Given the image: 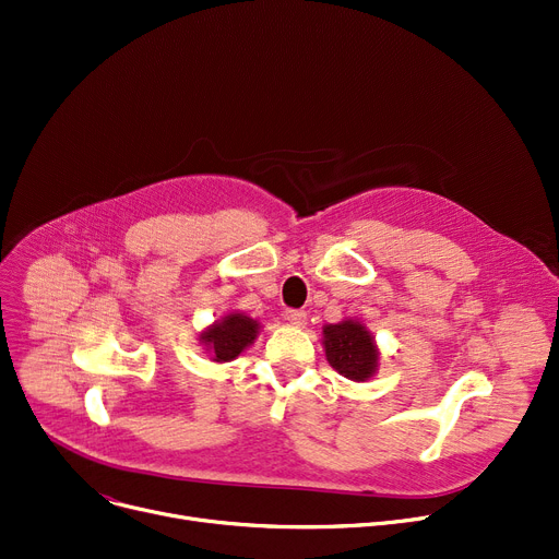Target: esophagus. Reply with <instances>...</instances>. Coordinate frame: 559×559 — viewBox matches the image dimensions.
<instances>
[{
    "label": "esophagus",
    "instance_id": "esophagus-1",
    "mask_svg": "<svg viewBox=\"0 0 559 559\" xmlns=\"http://www.w3.org/2000/svg\"><path fill=\"white\" fill-rule=\"evenodd\" d=\"M285 319L292 323V325H304L308 314L304 310H285Z\"/></svg>",
    "mask_w": 559,
    "mask_h": 559
}]
</instances>
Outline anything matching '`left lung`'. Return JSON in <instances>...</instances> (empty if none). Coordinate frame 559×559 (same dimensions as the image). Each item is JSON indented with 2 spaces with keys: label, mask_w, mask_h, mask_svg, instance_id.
Wrapping results in <instances>:
<instances>
[{
  "label": "left lung",
  "mask_w": 559,
  "mask_h": 559,
  "mask_svg": "<svg viewBox=\"0 0 559 559\" xmlns=\"http://www.w3.org/2000/svg\"><path fill=\"white\" fill-rule=\"evenodd\" d=\"M323 346L330 366L340 376L364 382L376 373L378 348L370 332L357 321L330 323L323 328Z\"/></svg>",
  "instance_id": "obj_1"
}]
</instances>
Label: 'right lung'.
Here are the masks:
<instances>
[{"instance_id": "obj_1", "label": "right lung", "mask_w": 559, "mask_h": 559, "mask_svg": "<svg viewBox=\"0 0 559 559\" xmlns=\"http://www.w3.org/2000/svg\"><path fill=\"white\" fill-rule=\"evenodd\" d=\"M258 332V323L245 314H229L209 328L202 334V342L213 350L215 361L236 359L253 340Z\"/></svg>"}]
</instances>
